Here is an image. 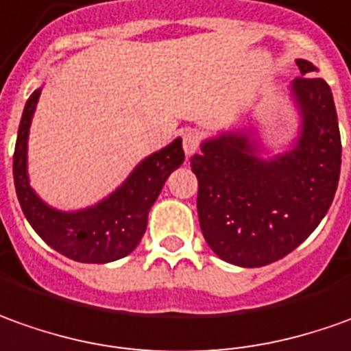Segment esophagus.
<instances>
[{
  "mask_svg": "<svg viewBox=\"0 0 351 351\" xmlns=\"http://www.w3.org/2000/svg\"><path fill=\"white\" fill-rule=\"evenodd\" d=\"M182 147H184V154L186 157H192L197 152V134L192 132V130H188L182 134Z\"/></svg>",
  "mask_w": 351,
  "mask_h": 351,
  "instance_id": "1",
  "label": "esophagus"
}]
</instances>
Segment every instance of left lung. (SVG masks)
Instances as JSON below:
<instances>
[{"label":"left lung","mask_w":351,"mask_h":351,"mask_svg":"<svg viewBox=\"0 0 351 351\" xmlns=\"http://www.w3.org/2000/svg\"><path fill=\"white\" fill-rule=\"evenodd\" d=\"M302 78L288 86L298 117L280 152L257 126L202 140L190 163L197 176V217L209 247L226 263L263 267L288 256L323 221L340 178L342 144L332 92L317 66L295 59Z\"/></svg>","instance_id":"obj_1"}]
</instances>
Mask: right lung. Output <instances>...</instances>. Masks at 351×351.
<instances>
[{
	"label": "right lung",
	"mask_w": 351,
	"mask_h": 351,
	"mask_svg": "<svg viewBox=\"0 0 351 351\" xmlns=\"http://www.w3.org/2000/svg\"><path fill=\"white\" fill-rule=\"evenodd\" d=\"M42 86L26 101L16 134L13 178L21 209L36 234L78 263H111L134 252L147 226L149 209L169 175L184 161L182 138L144 157L121 184L92 206L63 211L44 202L28 175V136Z\"/></svg>",
	"instance_id": "add662e5"
}]
</instances>
